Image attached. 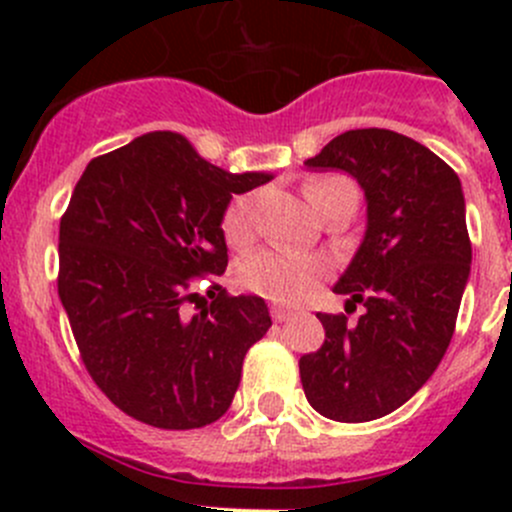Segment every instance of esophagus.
<instances>
[{
  "label": "esophagus",
  "instance_id": "obj_1",
  "mask_svg": "<svg viewBox=\"0 0 512 512\" xmlns=\"http://www.w3.org/2000/svg\"><path fill=\"white\" fill-rule=\"evenodd\" d=\"M294 309H287V307H272V319H275V322H287V319H292L294 317Z\"/></svg>",
  "mask_w": 512,
  "mask_h": 512
}]
</instances>
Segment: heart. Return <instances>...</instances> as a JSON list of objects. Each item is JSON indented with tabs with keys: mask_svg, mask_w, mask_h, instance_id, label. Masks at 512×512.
I'll return each instance as SVG.
<instances>
[{
	"mask_svg": "<svg viewBox=\"0 0 512 512\" xmlns=\"http://www.w3.org/2000/svg\"><path fill=\"white\" fill-rule=\"evenodd\" d=\"M342 178H317L307 183L304 195L309 205L317 210L319 200L332 185ZM252 225H255V200L250 195H242L230 203L223 218V232L227 242L242 245L250 240ZM327 272V265L317 257L297 255L287 250H260L255 255L245 257L240 265V282L252 292L262 294L277 302H299L317 287L319 277Z\"/></svg>",
	"mask_w": 512,
	"mask_h": 512,
	"instance_id": "heart-1",
	"label": "heart"
}]
</instances>
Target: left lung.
<instances>
[{
	"label": "left lung",
	"instance_id": "8db88e82",
	"mask_svg": "<svg viewBox=\"0 0 512 512\" xmlns=\"http://www.w3.org/2000/svg\"><path fill=\"white\" fill-rule=\"evenodd\" d=\"M304 165L352 175L366 230L334 285L364 314L347 324L344 314L319 312L324 344L299 359V376L322 416L374 421L404 406L451 344L471 275L466 198L436 153L386 128L342 133Z\"/></svg>",
	"mask_w": 512,
	"mask_h": 512
}]
</instances>
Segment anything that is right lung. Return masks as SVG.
<instances>
[{
    "instance_id": "right-lung-1",
    "label": "right lung",
    "mask_w": 512,
    "mask_h": 512,
    "mask_svg": "<svg viewBox=\"0 0 512 512\" xmlns=\"http://www.w3.org/2000/svg\"><path fill=\"white\" fill-rule=\"evenodd\" d=\"M275 175L227 173L180 133L153 131L86 165L59 225V297L98 389L136 421L208 426L230 409L242 359L272 327L265 299L185 317L193 277L223 275L232 195Z\"/></svg>"
}]
</instances>
